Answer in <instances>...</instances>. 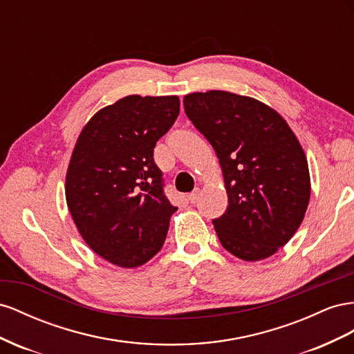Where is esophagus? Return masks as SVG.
<instances>
[{"mask_svg": "<svg viewBox=\"0 0 354 354\" xmlns=\"http://www.w3.org/2000/svg\"><path fill=\"white\" fill-rule=\"evenodd\" d=\"M198 197H200V189H198V188H196V189L193 191V193H191V194H188V196H187V200L189 201L191 205H194L196 201L198 200Z\"/></svg>", "mask_w": 354, "mask_h": 354, "instance_id": "obj_1", "label": "esophagus"}]
</instances>
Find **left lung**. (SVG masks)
<instances>
[{"label":"left lung","mask_w":354,"mask_h":354,"mask_svg":"<svg viewBox=\"0 0 354 354\" xmlns=\"http://www.w3.org/2000/svg\"><path fill=\"white\" fill-rule=\"evenodd\" d=\"M187 117L214 147L228 196L214 219L221 245L243 261L266 259L297 233L310 201L304 149L276 109L224 90L184 96Z\"/></svg>","instance_id":"left-lung-1"}]
</instances>
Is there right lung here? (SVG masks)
<instances>
[{
  "label": "right lung",
  "instance_id": "obj_1",
  "mask_svg": "<svg viewBox=\"0 0 354 354\" xmlns=\"http://www.w3.org/2000/svg\"><path fill=\"white\" fill-rule=\"evenodd\" d=\"M179 114L178 96L130 95L87 121L69 160L65 197L78 233L111 264L135 268L165 243L175 206L154 147Z\"/></svg>",
  "mask_w": 354,
  "mask_h": 354
}]
</instances>
